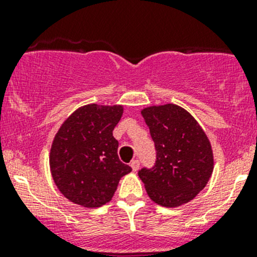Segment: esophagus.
<instances>
[{"mask_svg":"<svg viewBox=\"0 0 257 257\" xmlns=\"http://www.w3.org/2000/svg\"><path fill=\"white\" fill-rule=\"evenodd\" d=\"M139 165H141V162H139L138 159L133 160V162L131 163V167H132V169H133V172H138Z\"/></svg>","mask_w":257,"mask_h":257,"instance_id":"34e87169","label":"esophagus"}]
</instances>
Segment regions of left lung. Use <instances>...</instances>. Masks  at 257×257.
Instances as JSON below:
<instances>
[{"label":"left lung","instance_id":"8db88e82","mask_svg":"<svg viewBox=\"0 0 257 257\" xmlns=\"http://www.w3.org/2000/svg\"><path fill=\"white\" fill-rule=\"evenodd\" d=\"M157 149L152 169L138 173L148 195L158 205L177 208L193 200L214 170V154L200 124L177 104L142 109Z\"/></svg>","mask_w":257,"mask_h":257}]
</instances>
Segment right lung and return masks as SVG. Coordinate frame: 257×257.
I'll return each mask as SVG.
<instances>
[{"label":"right lung","instance_id":"right-lung-1","mask_svg":"<svg viewBox=\"0 0 257 257\" xmlns=\"http://www.w3.org/2000/svg\"><path fill=\"white\" fill-rule=\"evenodd\" d=\"M123 105L87 104L74 110L54 136L49 168L54 184L69 201L99 208L112 200L121 177L132 172L118 158L113 129Z\"/></svg>","mask_w":257,"mask_h":257}]
</instances>
